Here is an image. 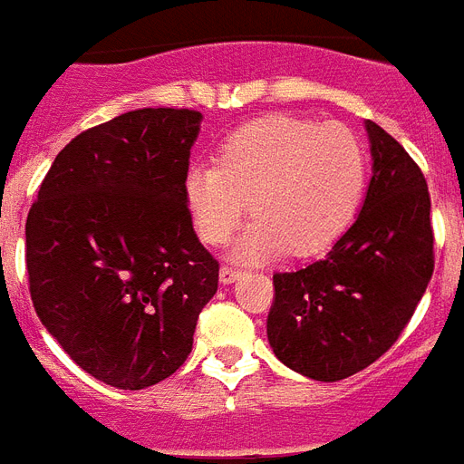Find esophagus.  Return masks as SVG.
Segmentation results:
<instances>
[{"label": "esophagus", "instance_id": "34e87169", "mask_svg": "<svg viewBox=\"0 0 464 464\" xmlns=\"http://www.w3.org/2000/svg\"><path fill=\"white\" fill-rule=\"evenodd\" d=\"M240 274H243V271H240L238 266L224 265V266H221V271H219V278H221V284H233V281H236V278H238Z\"/></svg>", "mask_w": 464, "mask_h": 464}]
</instances>
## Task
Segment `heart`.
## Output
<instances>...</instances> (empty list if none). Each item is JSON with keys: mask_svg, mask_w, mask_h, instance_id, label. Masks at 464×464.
Returning a JSON list of instances; mask_svg holds the SVG:
<instances>
[{"mask_svg": "<svg viewBox=\"0 0 464 464\" xmlns=\"http://www.w3.org/2000/svg\"><path fill=\"white\" fill-rule=\"evenodd\" d=\"M364 186L367 150L353 128L265 116L221 142L217 167L188 169L183 198L207 245L231 238L250 202L257 221L240 240V257H310L355 219Z\"/></svg>", "mask_w": 464, "mask_h": 464, "instance_id": "1", "label": "heart"}]
</instances>
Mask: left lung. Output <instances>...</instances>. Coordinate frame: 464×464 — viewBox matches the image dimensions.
<instances>
[{
  "instance_id": "left-lung-1",
  "label": "left lung",
  "mask_w": 464,
  "mask_h": 464,
  "mask_svg": "<svg viewBox=\"0 0 464 464\" xmlns=\"http://www.w3.org/2000/svg\"><path fill=\"white\" fill-rule=\"evenodd\" d=\"M372 180L362 212L329 255L274 274L266 336L274 355L314 382H341L398 341L434 274L431 198L401 142L367 121Z\"/></svg>"
}]
</instances>
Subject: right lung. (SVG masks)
Instances as JSON below:
<instances>
[{
    "mask_svg": "<svg viewBox=\"0 0 464 464\" xmlns=\"http://www.w3.org/2000/svg\"><path fill=\"white\" fill-rule=\"evenodd\" d=\"M202 114L135 109L75 135L25 221L33 307L66 355L100 382L140 391L193 350L219 262L183 198Z\"/></svg>",
    "mask_w": 464,
    "mask_h": 464,
    "instance_id": "right-lung-1",
    "label": "right lung"
}]
</instances>
